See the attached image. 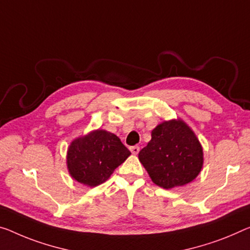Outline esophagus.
<instances>
[{"instance_id":"1","label":"esophagus","mask_w":250,"mask_h":250,"mask_svg":"<svg viewBox=\"0 0 250 250\" xmlns=\"http://www.w3.org/2000/svg\"><path fill=\"white\" fill-rule=\"evenodd\" d=\"M129 149H130V152H132V154L136 155V154H138V152H140V146L135 145V146H130Z\"/></svg>"}]
</instances>
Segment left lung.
<instances>
[{
  "mask_svg": "<svg viewBox=\"0 0 250 250\" xmlns=\"http://www.w3.org/2000/svg\"><path fill=\"white\" fill-rule=\"evenodd\" d=\"M138 159L156 186L172 189L197 178L203 165V151L193 130L179 118L157 125Z\"/></svg>",
  "mask_w": 250,
  "mask_h": 250,
  "instance_id": "obj_1",
  "label": "left lung"
}]
</instances>
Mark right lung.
<instances>
[{
  "label": "right lung",
  "instance_id": "1",
  "mask_svg": "<svg viewBox=\"0 0 250 250\" xmlns=\"http://www.w3.org/2000/svg\"><path fill=\"white\" fill-rule=\"evenodd\" d=\"M130 155L115 134L96 129L69 145L67 167L71 178L88 187L99 186Z\"/></svg>",
  "mask_w": 250,
  "mask_h": 250
}]
</instances>
